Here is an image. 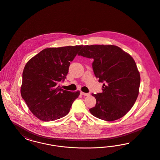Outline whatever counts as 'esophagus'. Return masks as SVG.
<instances>
[{
	"label": "esophagus",
	"instance_id": "esophagus-1",
	"mask_svg": "<svg viewBox=\"0 0 160 160\" xmlns=\"http://www.w3.org/2000/svg\"><path fill=\"white\" fill-rule=\"evenodd\" d=\"M80 93H81V95H82L83 96H89L90 95V94L89 93H84V92H81Z\"/></svg>",
	"mask_w": 160,
	"mask_h": 160
}]
</instances>
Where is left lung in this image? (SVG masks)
<instances>
[{"label": "left lung", "mask_w": 160, "mask_h": 160, "mask_svg": "<svg viewBox=\"0 0 160 160\" xmlns=\"http://www.w3.org/2000/svg\"><path fill=\"white\" fill-rule=\"evenodd\" d=\"M78 55L93 59L94 74L103 83L102 93H92L97 102L89 109L91 113L106 121L125 116L137 99L140 83L132 58L113 45L83 46Z\"/></svg>", "instance_id": "8db88e82"}]
</instances>
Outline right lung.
<instances>
[{
  "instance_id": "1",
  "label": "right lung",
  "mask_w": 160,
  "mask_h": 160,
  "mask_svg": "<svg viewBox=\"0 0 160 160\" xmlns=\"http://www.w3.org/2000/svg\"><path fill=\"white\" fill-rule=\"evenodd\" d=\"M82 46L44 49L28 62L22 76L21 95L32 113L42 121H53L68 114L80 91L59 86Z\"/></svg>"
}]
</instances>
